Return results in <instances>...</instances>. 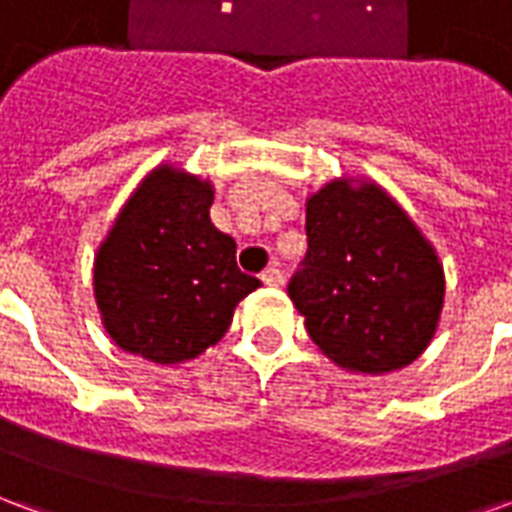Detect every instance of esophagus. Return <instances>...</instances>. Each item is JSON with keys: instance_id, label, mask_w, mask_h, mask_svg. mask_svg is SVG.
<instances>
[{"instance_id": "obj_1", "label": "esophagus", "mask_w": 512, "mask_h": 512, "mask_svg": "<svg viewBox=\"0 0 512 512\" xmlns=\"http://www.w3.org/2000/svg\"><path fill=\"white\" fill-rule=\"evenodd\" d=\"M260 279H263L266 285H274V288H277V285H282V271H279L277 266H271L260 274Z\"/></svg>"}]
</instances>
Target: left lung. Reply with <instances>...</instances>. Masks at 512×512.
I'll return each instance as SVG.
<instances>
[{
	"instance_id": "8db88e82",
	"label": "left lung",
	"mask_w": 512,
	"mask_h": 512,
	"mask_svg": "<svg viewBox=\"0 0 512 512\" xmlns=\"http://www.w3.org/2000/svg\"><path fill=\"white\" fill-rule=\"evenodd\" d=\"M288 296L312 343L354 373L411 365L439 323L444 271L376 183H326L307 200V255Z\"/></svg>"
}]
</instances>
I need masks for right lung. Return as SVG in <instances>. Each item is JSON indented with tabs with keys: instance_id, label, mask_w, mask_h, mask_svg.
<instances>
[{
	"instance_id": "1",
	"label": "right lung",
	"mask_w": 512,
	"mask_h": 512,
	"mask_svg": "<svg viewBox=\"0 0 512 512\" xmlns=\"http://www.w3.org/2000/svg\"><path fill=\"white\" fill-rule=\"evenodd\" d=\"M213 189L175 167L153 169L98 249L95 301L123 351L178 365L216 345L235 304L260 279L235 263V241L211 224Z\"/></svg>"
}]
</instances>
